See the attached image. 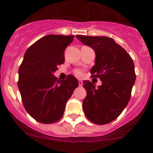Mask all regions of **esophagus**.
I'll list each match as a JSON object with an SVG mask.
<instances>
[{
	"instance_id": "1",
	"label": "esophagus",
	"mask_w": 153,
	"mask_h": 153,
	"mask_svg": "<svg viewBox=\"0 0 153 153\" xmlns=\"http://www.w3.org/2000/svg\"><path fill=\"white\" fill-rule=\"evenodd\" d=\"M78 83H79V86H83V82H82V80H80V79H79V80L78 81Z\"/></svg>"
}]
</instances>
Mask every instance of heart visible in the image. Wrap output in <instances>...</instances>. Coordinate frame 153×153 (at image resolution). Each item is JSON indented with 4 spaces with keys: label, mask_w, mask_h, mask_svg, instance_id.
I'll use <instances>...</instances> for the list:
<instances>
[{
    "label": "heart",
    "mask_w": 153,
    "mask_h": 153,
    "mask_svg": "<svg viewBox=\"0 0 153 153\" xmlns=\"http://www.w3.org/2000/svg\"><path fill=\"white\" fill-rule=\"evenodd\" d=\"M76 75L77 76H82V75H83V73H82V71L81 70H76V72H75Z\"/></svg>",
    "instance_id": "b5f03b06"
}]
</instances>
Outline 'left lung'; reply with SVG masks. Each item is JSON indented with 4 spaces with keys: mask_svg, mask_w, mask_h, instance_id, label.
<instances>
[{
    "mask_svg": "<svg viewBox=\"0 0 153 153\" xmlns=\"http://www.w3.org/2000/svg\"><path fill=\"white\" fill-rule=\"evenodd\" d=\"M76 36L95 51V65L90 73L92 77L102 81V85L97 87L89 80L83 81L86 91L83 111L93 123L105 125L116 120L129 102L136 80L134 63L128 53L113 38Z\"/></svg>",
    "mask_w": 153,
    "mask_h": 153,
    "instance_id": "8db88e82",
    "label": "left lung"
}]
</instances>
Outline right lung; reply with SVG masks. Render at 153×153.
<instances>
[{"label":"right lung","instance_id":"obj_1","mask_svg":"<svg viewBox=\"0 0 153 153\" xmlns=\"http://www.w3.org/2000/svg\"><path fill=\"white\" fill-rule=\"evenodd\" d=\"M74 38V35H47L24 53L18 71V88L28 114L42 123H53L61 118L67 100L79 86L74 76L60 80L53 75L64 63L65 49Z\"/></svg>","mask_w":153,"mask_h":153}]
</instances>
